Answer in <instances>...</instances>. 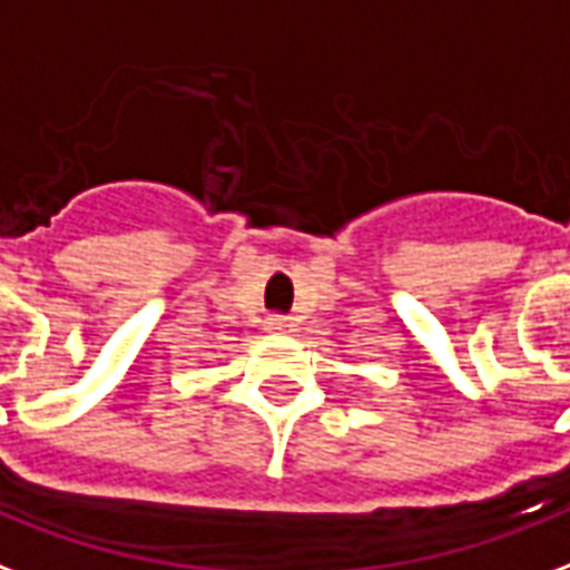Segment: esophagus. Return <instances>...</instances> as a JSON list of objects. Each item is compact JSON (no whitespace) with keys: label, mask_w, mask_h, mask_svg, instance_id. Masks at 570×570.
Instances as JSON below:
<instances>
[{"label":"esophagus","mask_w":570,"mask_h":570,"mask_svg":"<svg viewBox=\"0 0 570 570\" xmlns=\"http://www.w3.org/2000/svg\"><path fill=\"white\" fill-rule=\"evenodd\" d=\"M266 328L272 334H289V332H293V320H289V316L275 314V316H268V320H266Z\"/></svg>","instance_id":"obj_1"}]
</instances>
